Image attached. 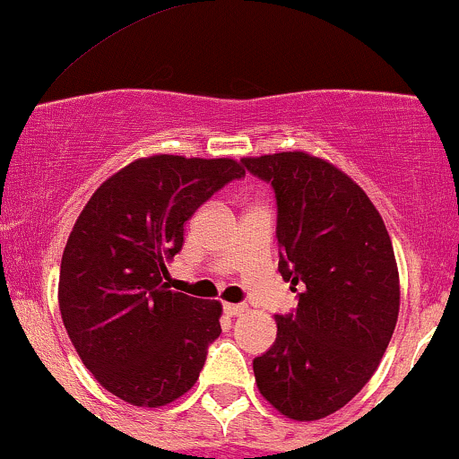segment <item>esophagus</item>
<instances>
[{"label":"esophagus","instance_id":"esophagus-1","mask_svg":"<svg viewBox=\"0 0 459 459\" xmlns=\"http://www.w3.org/2000/svg\"><path fill=\"white\" fill-rule=\"evenodd\" d=\"M223 310L230 317H240L243 313H247V304H223Z\"/></svg>","mask_w":459,"mask_h":459}]
</instances>
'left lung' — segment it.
Masks as SVG:
<instances>
[{
  "mask_svg": "<svg viewBox=\"0 0 459 459\" xmlns=\"http://www.w3.org/2000/svg\"><path fill=\"white\" fill-rule=\"evenodd\" d=\"M278 204V271L298 308L254 359L260 394L293 420H319L377 372L396 328L401 284L381 214L352 179L302 151L243 157Z\"/></svg>",
  "mask_w": 459,
  "mask_h": 459,
  "instance_id": "left-lung-1",
  "label": "left lung"
}]
</instances>
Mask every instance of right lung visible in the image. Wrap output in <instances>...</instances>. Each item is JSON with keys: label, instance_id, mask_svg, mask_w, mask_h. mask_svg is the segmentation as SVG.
Wrapping results in <instances>:
<instances>
[{"label": "right lung", "instance_id": "1", "mask_svg": "<svg viewBox=\"0 0 459 459\" xmlns=\"http://www.w3.org/2000/svg\"><path fill=\"white\" fill-rule=\"evenodd\" d=\"M245 169L238 161L152 155L111 175L74 223L58 308L78 357L113 396L161 407L199 378L221 334L216 299L170 290L184 225Z\"/></svg>", "mask_w": 459, "mask_h": 459}]
</instances>
